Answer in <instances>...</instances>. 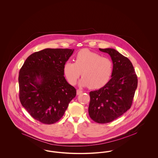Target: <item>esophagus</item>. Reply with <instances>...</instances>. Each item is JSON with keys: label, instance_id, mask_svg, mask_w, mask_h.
<instances>
[{"label": "esophagus", "instance_id": "esophagus-1", "mask_svg": "<svg viewBox=\"0 0 158 158\" xmlns=\"http://www.w3.org/2000/svg\"><path fill=\"white\" fill-rule=\"evenodd\" d=\"M82 90H81V89H77V90H76V94H77V95H80V94H82Z\"/></svg>", "mask_w": 158, "mask_h": 158}]
</instances>
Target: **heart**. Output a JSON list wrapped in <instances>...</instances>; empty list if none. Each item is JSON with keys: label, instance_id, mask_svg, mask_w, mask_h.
Here are the masks:
<instances>
[{"label": "heart", "instance_id": "heart-1", "mask_svg": "<svg viewBox=\"0 0 158 158\" xmlns=\"http://www.w3.org/2000/svg\"><path fill=\"white\" fill-rule=\"evenodd\" d=\"M64 75L71 85H75L82 73L81 85L90 89H98L108 82L113 72L110 59L101 57L88 49H82L76 54L75 63L66 61L63 68Z\"/></svg>", "mask_w": 158, "mask_h": 158}]
</instances>
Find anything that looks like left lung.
Returning <instances> with one entry per match:
<instances>
[{
	"label": "left lung",
	"instance_id": "1",
	"mask_svg": "<svg viewBox=\"0 0 158 158\" xmlns=\"http://www.w3.org/2000/svg\"><path fill=\"white\" fill-rule=\"evenodd\" d=\"M113 61L111 79L99 90L89 93L88 112L91 119L105 124L117 119L129 110L137 87V77L127 57L113 48H99Z\"/></svg>",
	"mask_w": 158,
	"mask_h": 158
}]
</instances>
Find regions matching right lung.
<instances>
[{
    "label": "right lung",
    "instance_id": "add662e5",
    "mask_svg": "<svg viewBox=\"0 0 158 158\" xmlns=\"http://www.w3.org/2000/svg\"><path fill=\"white\" fill-rule=\"evenodd\" d=\"M74 49L45 48L32 53L19 73V99L34 119L52 124L63 117L76 89L64 77L65 63Z\"/></svg>",
    "mask_w": 158,
    "mask_h": 158
}]
</instances>
